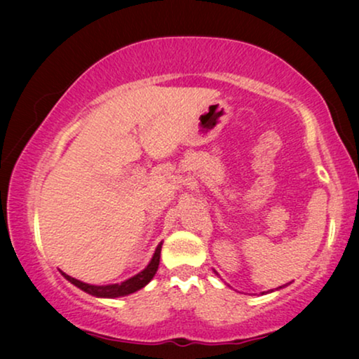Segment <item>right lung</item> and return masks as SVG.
<instances>
[{"instance_id":"obj_1","label":"right lung","mask_w":359,"mask_h":359,"mask_svg":"<svg viewBox=\"0 0 359 359\" xmlns=\"http://www.w3.org/2000/svg\"><path fill=\"white\" fill-rule=\"evenodd\" d=\"M160 253H161V243L158 245V247H156L155 253H154V258H151L149 266H147L142 273L135 274L134 278L127 279V281L121 283V284H111V286H91V284L78 281V279L68 276V274H65V273H62V274L72 284H75L76 287L83 289V291L91 294V296H96V297H121V296H127V294L139 291V289H142L145 286V284H149L151 281V278L155 276L156 269H158Z\"/></svg>"}]
</instances>
